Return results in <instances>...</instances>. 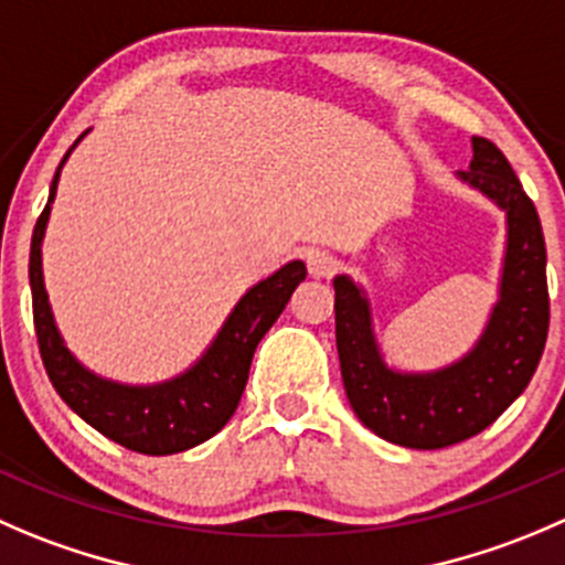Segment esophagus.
<instances>
[{
	"label": "esophagus",
	"mask_w": 565,
	"mask_h": 565,
	"mask_svg": "<svg viewBox=\"0 0 565 565\" xmlns=\"http://www.w3.org/2000/svg\"><path fill=\"white\" fill-rule=\"evenodd\" d=\"M306 267L315 278H328L337 273V256L326 248H311L306 250Z\"/></svg>",
	"instance_id": "34e87169"
}]
</instances>
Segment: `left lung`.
Returning a JSON list of instances; mask_svg holds the SVG:
<instances>
[{
    "label": "left lung",
    "mask_w": 565,
    "mask_h": 565,
    "mask_svg": "<svg viewBox=\"0 0 565 565\" xmlns=\"http://www.w3.org/2000/svg\"><path fill=\"white\" fill-rule=\"evenodd\" d=\"M461 182L505 212L508 239L500 300L463 359L434 372H399L383 361L364 289L333 278L337 350L344 392L372 434L411 450H441L486 430L527 388L550 331L546 245L539 212L511 162L486 137H472Z\"/></svg>",
    "instance_id": "8db88e82"
}]
</instances>
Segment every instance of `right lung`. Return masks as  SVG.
<instances>
[{
	"label": "right lung",
	"mask_w": 565,
	"mask_h": 565,
	"mask_svg": "<svg viewBox=\"0 0 565 565\" xmlns=\"http://www.w3.org/2000/svg\"><path fill=\"white\" fill-rule=\"evenodd\" d=\"M85 135L76 137V143ZM71 149L65 151L60 168L68 160ZM60 168L52 179L49 201L38 217L30 245L32 317H35L38 348H41L49 381L71 411H76L90 428L126 450L143 452V456H173V452H184L212 439L237 411L243 388L248 383L256 344L270 331L273 322L292 298L295 287L306 278V265L289 262L265 281L250 287L223 322L215 342L182 375L154 383V386L107 381L79 364L76 355L65 348L54 326L46 287H43L41 243L46 234L52 201L57 195Z\"/></svg>",
	"instance_id": "add662e5"
}]
</instances>
